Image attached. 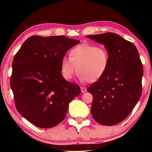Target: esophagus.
Segmentation results:
<instances>
[{"label":"esophagus","mask_w":152,"mask_h":152,"mask_svg":"<svg viewBox=\"0 0 152 152\" xmlns=\"http://www.w3.org/2000/svg\"><path fill=\"white\" fill-rule=\"evenodd\" d=\"M81 92H82V93H84V92H86V91H87V89H86V87H81Z\"/></svg>","instance_id":"34e87169"}]
</instances>
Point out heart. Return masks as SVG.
I'll return each instance as SVG.
<instances>
[{
	"label": "heart",
	"mask_w": 152,
	"mask_h": 152,
	"mask_svg": "<svg viewBox=\"0 0 152 152\" xmlns=\"http://www.w3.org/2000/svg\"><path fill=\"white\" fill-rule=\"evenodd\" d=\"M70 58L64 57L61 61V73L66 80L72 78L76 71L82 81H96L104 76L109 64V55L104 47L83 43L69 53Z\"/></svg>",
	"instance_id": "heart-1"
}]
</instances>
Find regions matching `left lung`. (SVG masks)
Listing matches in <instances>:
<instances>
[{"label": "left lung", "mask_w": 152, "mask_h": 152, "mask_svg": "<svg viewBox=\"0 0 152 152\" xmlns=\"http://www.w3.org/2000/svg\"><path fill=\"white\" fill-rule=\"evenodd\" d=\"M104 45L109 55L107 71L87 91L93 96L91 112L96 121L113 126L129 115L142 95V64L132 43L114 33L88 35Z\"/></svg>", "instance_id": "obj_1"}]
</instances>
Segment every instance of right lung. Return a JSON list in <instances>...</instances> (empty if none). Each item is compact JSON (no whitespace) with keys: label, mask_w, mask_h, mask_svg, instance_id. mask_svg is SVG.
<instances>
[{"label":"right lung","mask_w":152,"mask_h":152,"mask_svg":"<svg viewBox=\"0 0 152 152\" xmlns=\"http://www.w3.org/2000/svg\"><path fill=\"white\" fill-rule=\"evenodd\" d=\"M78 43L64 36H33L15 54L10 81L15 107L35 126H56L66 117L69 103L81 94L80 87L61 73V59Z\"/></svg>","instance_id":"add662e5"}]
</instances>
